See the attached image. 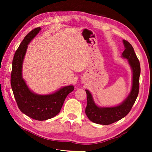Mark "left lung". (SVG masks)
<instances>
[{
    "mask_svg": "<svg viewBox=\"0 0 152 152\" xmlns=\"http://www.w3.org/2000/svg\"><path fill=\"white\" fill-rule=\"evenodd\" d=\"M125 50L121 57L128 60L129 64L133 73L132 86L129 94L120 104L114 106L101 107L96 104L91 93L86 89L88 104L86 108V114L90 121L100 125H110L120 120L130 112L136 101L139 91V78L140 65L133 46L127 41L123 40Z\"/></svg>",
    "mask_w": 152,
    "mask_h": 152,
    "instance_id": "left-lung-1",
    "label": "left lung"
}]
</instances>
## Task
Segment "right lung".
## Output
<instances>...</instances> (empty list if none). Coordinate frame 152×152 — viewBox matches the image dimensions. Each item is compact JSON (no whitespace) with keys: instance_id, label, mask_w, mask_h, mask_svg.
<instances>
[{"instance_id":"add662e5","label":"right lung","mask_w":152,"mask_h":152,"mask_svg":"<svg viewBox=\"0 0 152 152\" xmlns=\"http://www.w3.org/2000/svg\"><path fill=\"white\" fill-rule=\"evenodd\" d=\"M40 30L38 27L28 33L16 50L12 61L11 86L21 112L36 120L44 121L59 114L67 95L74 88L72 85L66 86L50 94L39 95L31 91L23 78V63L28 45Z\"/></svg>"}]
</instances>
